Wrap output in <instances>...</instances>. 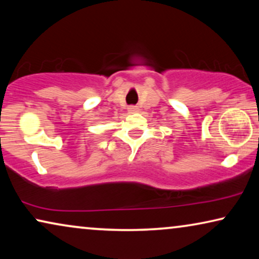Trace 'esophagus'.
<instances>
[{
	"label": "esophagus",
	"mask_w": 259,
	"mask_h": 259,
	"mask_svg": "<svg viewBox=\"0 0 259 259\" xmlns=\"http://www.w3.org/2000/svg\"><path fill=\"white\" fill-rule=\"evenodd\" d=\"M139 111V108L136 107V106H131V107H128V112L130 113H136Z\"/></svg>",
	"instance_id": "esophagus-1"
}]
</instances>
